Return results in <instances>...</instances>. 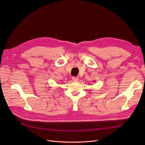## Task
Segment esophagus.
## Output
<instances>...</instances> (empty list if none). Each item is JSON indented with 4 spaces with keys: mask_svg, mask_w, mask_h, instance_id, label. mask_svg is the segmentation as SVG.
I'll return each instance as SVG.
<instances>
[{
    "mask_svg": "<svg viewBox=\"0 0 145 145\" xmlns=\"http://www.w3.org/2000/svg\"><path fill=\"white\" fill-rule=\"evenodd\" d=\"M72 79L74 82H77L78 80V78L77 77H72Z\"/></svg>",
    "mask_w": 145,
    "mask_h": 145,
    "instance_id": "obj_1",
    "label": "esophagus"
}]
</instances>
